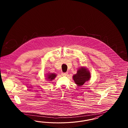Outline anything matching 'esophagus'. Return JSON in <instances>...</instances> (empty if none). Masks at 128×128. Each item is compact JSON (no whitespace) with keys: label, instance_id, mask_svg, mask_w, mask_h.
<instances>
[{"label":"esophagus","instance_id":"obj_1","mask_svg":"<svg viewBox=\"0 0 128 128\" xmlns=\"http://www.w3.org/2000/svg\"><path fill=\"white\" fill-rule=\"evenodd\" d=\"M68 73L67 72H66V73H62V76H66L67 74H68Z\"/></svg>","mask_w":128,"mask_h":128}]
</instances>
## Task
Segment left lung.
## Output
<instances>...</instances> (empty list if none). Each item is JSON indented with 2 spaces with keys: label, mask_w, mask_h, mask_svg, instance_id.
Masks as SVG:
<instances>
[{
  "label": "left lung",
  "mask_w": 128,
  "mask_h": 128,
  "mask_svg": "<svg viewBox=\"0 0 128 128\" xmlns=\"http://www.w3.org/2000/svg\"><path fill=\"white\" fill-rule=\"evenodd\" d=\"M90 74L89 71L85 68H82L78 70L77 73L73 76V80L75 83L78 86L83 85L85 82L89 80Z\"/></svg>",
  "instance_id": "1"
}]
</instances>
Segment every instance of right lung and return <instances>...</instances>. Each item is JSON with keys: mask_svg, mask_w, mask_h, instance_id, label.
Masks as SVG:
<instances>
[{"mask_svg": "<svg viewBox=\"0 0 128 128\" xmlns=\"http://www.w3.org/2000/svg\"><path fill=\"white\" fill-rule=\"evenodd\" d=\"M56 75L55 74H49V75H48L47 79H49V80H50V81H52V80L54 79L55 78H56Z\"/></svg>", "mask_w": 128, "mask_h": 128, "instance_id": "obj_1", "label": "right lung"}]
</instances>
